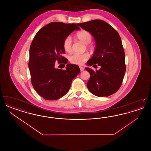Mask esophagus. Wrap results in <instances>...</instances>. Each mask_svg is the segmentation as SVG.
Wrapping results in <instances>:
<instances>
[{"mask_svg":"<svg viewBox=\"0 0 151 151\" xmlns=\"http://www.w3.org/2000/svg\"><path fill=\"white\" fill-rule=\"evenodd\" d=\"M79 67H80V71H84V68L83 67H82V66H80Z\"/></svg>","mask_w":151,"mask_h":151,"instance_id":"obj_1","label":"esophagus"}]
</instances>
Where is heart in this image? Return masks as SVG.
<instances>
[{"label":"heart","instance_id":"heart-1","mask_svg":"<svg viewBox=\"0 0 151 151\" xmlns=\"http://www.w3.org/2000/svg\"><path fill=\"white\" fill-rule=\"evenodd\" d=\"M78 39L84 44L88 45L91 43L92 36L88 31L82 30L78 32L76 35ZM63 48L67 52H70L72 50V40L70 37H66L63 43ZM89 58V55L88 53L84 54H74L70 57V62L75 65H83Z\"/></svg>","mask_w":151,"mask_h":151}]
</instances>
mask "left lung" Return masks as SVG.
<instances>
[{
	"label": "left lung",
	"instance_id": "1",
	"mask_svg": "<svg viewBox=\"0 0 151 151\" xmlns=\"http://www.w3.org/2000/svg\"><path fill=\"white\" fill-rule=\"evenodd\" d=\"M78 25L89 32L96 42L93 55L87 65L101 67L96 71L88 67L85 68L91 75L86 83L88 89L100 97L115 93L121 86L126 72L125 55L119 35L110 25L101 20Z\"/></svg>",
	"mask_w": 151,
	"mask_h": 151
}]
</instances>
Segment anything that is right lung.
<instances>
[{
  "label": "right lung",
  "instance_id": "1",
  "mask_svg": "<svg viewBox=\"0 0 151 151\" xmlns=\"http://www.w3.org/2000/svg\"><path fill=\"white\" fill-rule=\"evenodd\" d=\"M79 29L74 23L51 22L37 33L32 42L28 64L31 82L37 93L46 100L65 96L80 71L78 65L67 64L68 60L61 55L65 52V38ZM57 60L66 65L65 70L55 67Z\"/></svg>",
  "mask_w": 151,
  "mask_h": 151
}]
</instances>
